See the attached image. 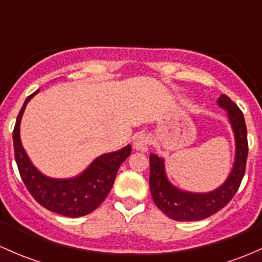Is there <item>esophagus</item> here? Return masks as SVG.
I'll return each instance as SVG.
<instances>
[{"label": "esophagus", "mask_w": 262, "mask_h": 262, "mask_svg": "<svg viewBox=\"0 0 262 262\" xmlns=\"http://www.w3.org/2000/svg\"><path fill=\"white\" fill-rule=\"evenodd\" d=\"M148 145H149V138L145 134H139V136L136 137L133 142V147L136 150H139V152H147Z\"/></svg>", "instance_id": "1"}]
</instances>
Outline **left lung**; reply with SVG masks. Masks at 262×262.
Listing matches in <instances>:
<instances>
[{
  "label": "left lung",
  "mask_w": 262,
  "mask_h": 262,
  "mask_svg": "<svg viewBox=\"0 0 262 262\" xmlns=\"http://www.w3.org/2000/svg\"><path fill=\"white\" fill-rule=\"evenodd\" d=\"M217 104L227 112L228 122L235 134L236 145L232 169L225 183H222L219 188L206 193L182 191L168 180L163 158H159L154 153L149 156L150 194L157 207L174 221H200L214 214L232 200L244 178L249 153L244 114L225 94L220 96Z\"/></svg>",
  "instance_id": "1"
}]
</instances>
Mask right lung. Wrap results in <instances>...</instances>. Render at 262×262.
<instances>
[{
	"mask_svg": "<svg viewBox=\"0 0 262 262\" xmlns=\"http://www.w3.org/2000/svg\"><path fill=\"white\" fill-rule=\"evenodd\" d=\"M37 93L38 90L26 98L13 129L15 159L22 181L31 196L49 211L68 217L92 213L108 196L120 164L130 156L132 145L128 144L117 152L101 154L84 172L74 178L57 180L42 174L30 161L20 138L22 114L27 103Z\"/></svg>",
	"mask_w": 262,
	"mask_h": 262,
	"instance_id": "1",
	"label": "right lung"
}]
</instances>
